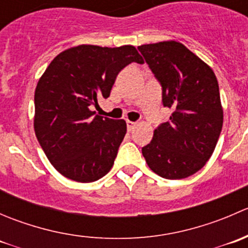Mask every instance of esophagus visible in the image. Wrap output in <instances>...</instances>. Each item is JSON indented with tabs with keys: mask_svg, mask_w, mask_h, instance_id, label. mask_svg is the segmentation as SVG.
<instances>
[{
	"mask_svg": "<svg viewBox=\"0 0 248 248\" xmlns=\"http://www.w3.org/2000/svg\"><path fill=\"white\" fill-rule=\"evenodd\" d=\"M126 124H127V129H128V131L131 132V131H133L134 127L137 126V122H133V121H129V120H127Z\"/></svg>",
	"mask_w": 248,
	"mask_h": 248,
	"instance_id": "34e87169",
	"label": "esophagus"
}]
</instances>
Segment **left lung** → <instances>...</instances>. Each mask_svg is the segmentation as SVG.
Wrapping results in <instances>:
<instances>
[{
    "mask_svg": "<svg viewBox=\"0 0 248 248\" xmlns=\"http://www.w3.org/2000/svg\"><path fill=\"white\" fill-rule=\"evenodd\" d=\"M172 110L141 149L152 171L169 180L201 170L211 157L223 124L219 87L212 69L175 41L138 46Z\"/></svg>",
    "mask_w": 248,
    "mask_h": 248,
    "instance_id": "left-lung-1",
    "label": "left lung"
}]
</instances>
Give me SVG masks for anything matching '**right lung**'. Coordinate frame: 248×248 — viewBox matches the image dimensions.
Returning <instances> with one entry per match:
<instances>
[{"label":"right lung","instance_id":"right-lung-1","mask_svg":"<svg viewBox=\"0 0 248 248\" xmlns=\"http://www.w3.org/2000/svg\"><path fill=\"white\" fill-rule=\"evenodd\" d=\"M144 60L132 46H79L57 55L34 92V132L50 163L78 182L108 174L127 132L124 120L92 111L108 98L117 74Z\"/></svg>","mask_w":248,"mask_h":248}]
</instances>
